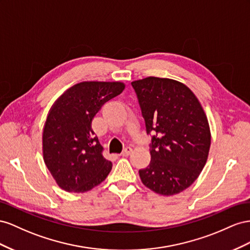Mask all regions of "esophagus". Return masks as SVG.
Wrapping results in <instances>:
<instances>
[{
	"label": "esophagus",
	"mask_w": 250,
	"mask_h": 250,
	"mask_svg": "<svg viewBox=\"0 0 250 250\" xmlns=\"http://www.w3.org/2000/svg\"><path fill=\"white\" fill-rule=\"evenodd\" d=\"M131 152H132V147H130V146H126L123 152H121V154H120V156H123V157H126V156H129L130 154H131Z\"/></svg>",
	"instance_id": "obj_1"
}]
</instances>
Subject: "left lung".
Masks as SVG:
<instances>
[{
    "label": "left lung",
    "mask_w": 250,
    "mask_h": 250,
    "mask_svg": "<svg viewBox=\"0 0 250 250\" xmlns=\"http://www.w3.org/2000/svg\"><path fill=\"white\" fill-rule=\"evenodd\" d=\"M132 87L152 135L151 162L139 169L140 179L157 194H178L194 183L208 160V118L195 94L179 82L151 76Z\"/></svg>",
    "instance_id": "left-lung-1"
}]
</instances>
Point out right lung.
<instances>
[{
  "mask_svg": "<svg viewBox=\"0 0 250 250\" xmlns=\"http://www.w3.org/2000/svg\"><path fill=\"white\" fill-rule=\"evenodd\" d=\"M123 83L84 82L62 94L47 117L42 133L45 165L59 187L84 192L101 184L112 169L104 158L92 120L102 106L119 95Z\"/></svg>",
  "mask_w": 250,
  "mask_h": 250,
  "instance_id": "obj_1",
  "label": "right lung"
}]
</instances>
